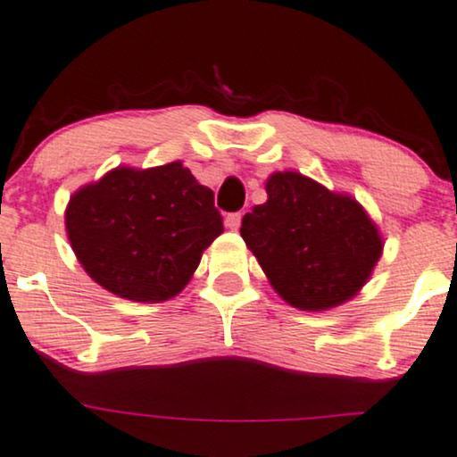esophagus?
Here are the masks:
<instances>
[{
	"label": "esophagus",
	"mask_w": 457,
	"mask_h": 457,
	"mask_svg": "<svg viewBox=\"0 0 457 457\" xmlns=\"http://www.w3.org/2000/svg\"><path fill=\"white\" fill-rule=\"evenodd\" d=\"M242 218H244V212L227 215V220H224V222H227V228H230V230H239V227H242Z\"/></svg>",
	"instance_id": "1"
}]
</instances>
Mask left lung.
<instances>
[{"label": "left lung", "instance_id": "left-lung-1", "mask_svg": "<svg viewBox=\"0 0 457 457\" xmlns=\"http://www.w3.org/2000/svg\"><path fill=\"white\" fill-rule=\"evenodd\" d=\"M265 192L268 201L244 215L239 233L276 294L312 312L352 300L384 250L365 207L294 170L270 174Z\"/></svg>", "mask_w": 457, "mask_h": 457}]
</instances>
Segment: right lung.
<instances>
[{
  "label": "right lung",
  "instance_id": "1",
  "mask_svg": "<svg viewBox=\"0 0 457 457\" xmlns=\"http://www.w3.org/2000/svg\"><path fill=\"white\" fill-rule=\"evenodd\" d=\"M71 248L95 283L133 302H166L224 233L213 192L181 162L118 166L79 187L64 212Z\"/></svg>",
  "mask_w": 457,
  "mask_h": 457
}]
</instances>
